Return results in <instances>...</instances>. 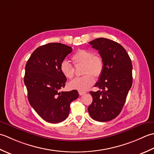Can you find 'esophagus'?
I'll list each match as a JSON object with an SVG mask.
<instances>
[{"label": "esophagus", "mask_w": 154, "mask_h": 154, "mask_svg": "<svg viewBox=\"0 0 154 154\" xmlns=\"http://www.w3.org/2000/svg\"><path fill=\"white\" fill-rule=\"evenodd\" d=\"M78 93H79V95H80V96L84 95V94H86L85 92H82V91H79Z\"/></svg>", "instance_id": "obj_1"}]
</instances>
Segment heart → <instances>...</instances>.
<instances>
[{"label":"heart","instance_id":"obj_1","mask_svg":"<svg viewBox=\"0 0 154 154\" xmlns=\"http://www.w3.org/2000/svg\"><path fill=\"white\" fill-rule=\"evenodd\" d=\"M72 61L74 65H82V73L83 76L76 78L68 83V87L72 90L86 91L94 83V78H98L102 73L103 62L98 55L88 50H78L72 56ZM60 70L62 74L68 79L74 76V68L70 62L63 60L60 64Z\"/></svg>","mask_w":154,"mask_h":154}]
</instances>
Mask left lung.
<instances>
[{
  "label": "left lung",
  "mask_w": 154,
  "mask_h": 154,
  "mask_svg": "<svg viewBox=\"0 0 154 154\" xmlns=\"http://www.w3.org/2000/svg\"><path fill=\"white\" fill-rule=\"evenodd\" d=\"M89 44L98 51L103 69L95 84L103 90L90 92L93 101L88 110L94 120L107 122L116 118L124 105L132 85V64L126 51L116 42L99 38Z\"/></svg>",
  "instance_id": "obj_1"
}]
</instances>
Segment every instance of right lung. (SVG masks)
Masks as SVG:
<instances>
[{
    "mask_svg": "<svg viewBox=\"0 0 154 154\" xmlns=\"http://www.w3.org/2000/svg\"><path fill=\"white\" fill-rule=\"evenodd\" d=\"M72 51L61 43H48L37 48L25 66L24 84L31 106L43 120L58 123L68 117L71 102L78 98L76 90L59 92L66 78L60 64Z\"/></svg>",
    "mask_w": 154,
    "mask_h": 154,
    "instance_id": "add662e5",
    "label": "right lung"
}]
</instances>
